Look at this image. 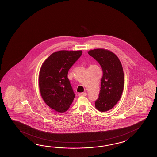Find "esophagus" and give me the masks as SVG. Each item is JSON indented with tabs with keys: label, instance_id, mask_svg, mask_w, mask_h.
Returning a JSON list of instances; mask_svg holds the SVG:
<instances>
[{
	"label": "esophagus",
	"instance_id": "obj_1",
	"mask_svg": "<svg viewBox=\"0 0 157 157\" xmlns=\"http://www.w3.org/2000/svg\"><path fill=\"white\" fill-rule=\"evenodd\" d=\"M86 93H81L78 94L79 97H82V96H86Z\"/></svg>",
	"mask_w": 157,
	"mask_h": 157
}]
</instances>
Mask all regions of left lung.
I'll use <instances>...</instances> for the list:
<instances>
[{
    "mask_svg": "<svg viewBox=\"0 0 157 157\" xmlns=\"http://www.w3.org/2000/svg\"><path fill=\"white\" fill-rule=\"evenodd\" d=\"M88 54L100 64L103 70L100 93L95 106L100 112H106L120 99L124 86L123 68L118 58L111 51L95 49L89 50Z\"/></svg>",
    "mask_w": 157,
    "mask_h": 157,
    "instance_id": "8db88e82",
    "label": "left lung"
}]
</instances>
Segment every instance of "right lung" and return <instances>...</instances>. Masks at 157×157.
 <instances>
[{
    "label": "right lung",
    "instance_id": "right-lung-1",
    "mask_svg": "<svg viewBox=\"0 0 157 157\" xmlns=\"http://www.w3.org/2000/svg\"><path fill=\"white\" fill-rule=\"evenodd\" d=\"M82 53V50L58 51L52 54L41 67L39 76L41 96L56 112L67 111L73 102L75 94L67 75Z\"/></svg>",
    "mask_w": 157,
    "mask_h": 157
}]
</instances>
